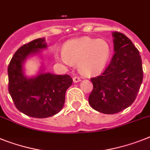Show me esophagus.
Returning <instances> with one entry per match:
<instances>
[{"label": "esophagus", "mask_w": 150, "mask_h": 150, "mask_svg": "<svg viewBox=\"0 0 150 150\" xmlns=\"http://www.w3.org/2000/svg\"><path fill=\"white\" fill-rule=\"evenodd\" d=\"M81 81V79L79 77V76H75V77L73 78V81L75 83L76 82H79V81Z\"/></svg>", "instance_id": "1"}]
</instances>
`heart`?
<instances>
[{
	"label": "heart",
	"mask_w": 150,
	"mask_h": 150,
	"mask_svg": "<svg viewBox=\"0 0 150 150\" xmlns=\"http://www.w3.org/2000/svg\"><path fill=\"white\" fill-rule=\"evenodd\" d=\"M110 56V46L106 40L85 36L68 42L56 58L67 65L78 63L79 71L91 76L102 71Z\"/></svg>",
	"instance_id": "1"
}]
</instances>
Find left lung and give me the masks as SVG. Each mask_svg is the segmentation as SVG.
<instances>
[{"label": "left lung", "mask_w": 150, "mask_h": 150, "mask_svg": "<svg viewBox=\"0 0 150 150\" xmlns=\"http://www.w3.org/2000/svg\"><path fill=\"white\" fill-rule=\"evenodd\" d=\"M114 54L106 69L91 78V107L106 114L119 113L135 100L143 82V71L139 50L131 40L119 32L113 33Z\"/></svg>", "instance_id": "8db88e82"}]
</instances>
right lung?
I'll list each match as a JSON object with an SVG mask.
<instances>
[{
	"label": "right lung",
	"instance_id": "right-lung-1",
	"mask_svg": "<svg viewBox=\"0 0 150 150\" xmlns=\"http://www.w3.org/2000/svg\"><path fill=\"white\" fill-rule=\"evenodd\" d=\"M46 47L44 39H36L23 45L11 59L7 69L8 91L15 107L29 117L46 118L62 110L65 91L72 84L69 75L41 73L32 79L25 77L23 63L30 54Z\"/></svg>",
	"mask_w": 150,
	"mask_h": 150
}]
</instances>
